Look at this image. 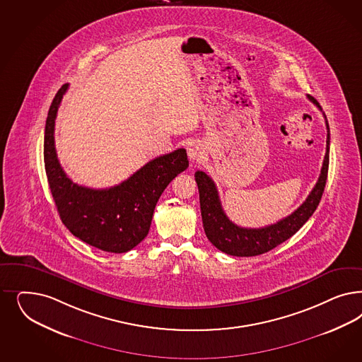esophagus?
<instances>
[{
    "label": "esophagus",
    "mask_w": 362,
    "mask_h": 362,
    "mask_svg": "<svg viewBox=\"0 0 362 362\" xmlns=\"http://www.w3.org/2000/svg\"><path fill=\"white\" fill-rule=\"evenodd\" d=\"M187 156L193 161H199L204 157V148L197 142H192L187 146Z\"/></svg>",
    "instance_id": "34e87169"
}]
</instances>
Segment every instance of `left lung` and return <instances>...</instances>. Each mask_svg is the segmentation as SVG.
Wrapping results in <instances>:
<instances>
[{"mask_svg": "<svg viewBox=\"0 0 362 362\" xmlns=\"http://www.w3.org/2000/svg\"><path fill=\"white\" fill-rule=\"evenodd\" d=\"M308 98L315 104L320 110L321 106L315 100V97L308 95ZM325 116V115H324ZM327 119V117H325ZM327 153L322 163L321 175L313 190L305 199L298 209L292 214L282 218L279 222L269 225L265 228L250 229L241 228L228 218L222 209L221 201L218 192L213 180L205 172H196V182L199 187V206L204 230L210 243L226 255L235 257H253L267 253L273 247L280 245L308 221L317 209L324 189L327 185V168H329V145H330V132L327 121Z\"/></svg>", "mask_w": 362, "mask_h": 362, "instance_id": "obj_1", "label": "left lung"}]
</instances>
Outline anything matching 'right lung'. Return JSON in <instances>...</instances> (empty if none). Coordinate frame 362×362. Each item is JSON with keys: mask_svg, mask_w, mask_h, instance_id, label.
Wrapping results in <instances>:
<instances>
[{"mask_svg": "<svg viewBox=\"0 0 362 362\" xmlns=\"http://www.w3.org/2000/svg\"><path fill=\"white\" fill-rule=\"evenodd\" d=\"M68 88L62 85L53 98L45 125L44 161L52 196L70 233L104 252L125 253L149 233L165 187L189 166L187 151L154 158L116 187L90 189L74 184L61 168L54 146V122Z\"/></svg>", "mask_w": 362, "mask_h": 362, "instance_id": "add662e5", "label": "right lung"}]
</instances>
